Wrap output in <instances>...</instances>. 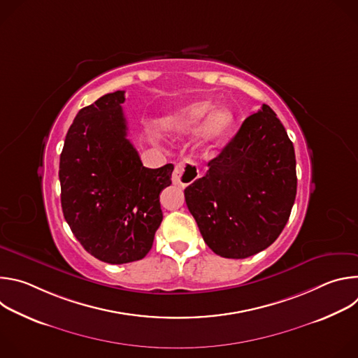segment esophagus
<instances>
[{
    "instance_id": "34e87169",
    "label": "esophagus",
    "mask_w": 358,
    "mask_h": 358,
    "mask_svg": "<svg viewBox=\"0 0 358 358\" xmlns=\"http://www.w3.org/2000/svg\"><path fill=\"white\" fill-rule=\"evenodd\" d=\"M198 176H199V173H198V167L195 166V163L191 159H184L182 162L176 164L171 180H173L174 185L184 188V187L192 184L198 178Z\"/></svg>"
}]
</instances>
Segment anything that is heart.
Listing matches in <instances>:
<instances>
[{
    "label": "heart",
    "instance_id": "heart-1",
    "mask_svg": "<svg viewBox=\"0 0 358 358\" xmlns=\"http://www.w3.org/2000/svg\"><path fill=\"white\" fill-rule=\"evenodd\" d=\"M235 122L234 112L227 105H215L208 99H201L171 112L164 119V127L177 134L194 131L199 124L201 141L214 147L231 131Z\"/></svg>",
    "mask_w": 358,
    "mask_h": 358
}]
</instances>
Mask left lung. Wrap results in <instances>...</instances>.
Masks as SVG:
<instances>
[{
  "label": "left lung",
  "instance_id": "obj_1",
  "mask_svg": "<svg viewBox=\"0 0 358 358\" xmlns=\"http://www.w3.org/2000/svg\"><path fill=\"white\" fill-rule=\"evenodd\" d=\"M293 143L264 105L208 163L206 176L184 189L206 243L222 258L243 259L272 245L296 198Z\"/></svg>",
  "mask_w": 358,
  "mask_h": 358
}]
</instances>
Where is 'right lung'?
I'll return each mask as SVG.
<instances>
[{
    "instance_id": "add662e5",
    "label": "right lung",
    "mask_w": 358,
    "mask_h": 358,
    "mask_svg": "<svg viewBox=\"0 0 358 358\" xmlns=\"http://www.w3.org/2000/svg\"><path fill=\"white\" fill-rule=\"evenodd\" d=\"M124 90L79 110L59 162L64 217L80 245L101 262L143 259L163 221L160 192L173 164L145 169L127 140Z\"/></svg>"
}]
</instances>
